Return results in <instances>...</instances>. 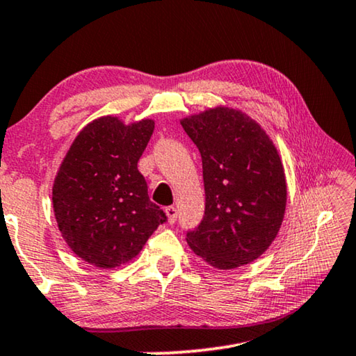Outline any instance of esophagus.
Masks as SVG:
<instances>
[{"instance_id": "1", "label": "esophagus", "mask_w": 356, "mask_h": 356, "mask_svg": "<svg viewBox=\"0 0 356 356\" xmlns=\"http://www.w3.org/2000/svg\"><path fill=\"white\" fill-rule=\"evenodd\" d=\"M165 212H166V217H168V222L169 223L176 222V220H177V209L176 207L169 206V207L165 209Z\"/></svg>"}]
</instances>
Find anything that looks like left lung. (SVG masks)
I'll use <instances>...</instances> for the list:
<instances>
[{"label": "left lung", "instance_id": "8db88e82", "mask_svg": "<svg viewBox=\"0 0 356 356\" xmlns=\"http://www.w3.org/2000/svg\"><path fill=\"white\" fill-rule=\"evenodd\" d=\"M180 125L202 160L206 209L190 249L217 269L255 261L284 222L286 180L279 152L252 117L217 106L188 115Z\"/></svg>", "mask_w": 356, "mask_h": 356}]
</instances>
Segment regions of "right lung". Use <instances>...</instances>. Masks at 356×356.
Instances as JSON below:
<instances>
[{
	"mask_svg": "<svg viewBox=\"0 0 356 356\" xmlns=\"http://www.w3.org/2000/svg\"><path fill=\"white\" fill-rule=\"evenodd\" d=\"M155 122L104 115L72 140L52 187L58 229L79 258L114 269L138 255L166 213L149 200L138 161Z\"/></svg>",
	"mask_w": 356,
	"mask_h": 356,
	"instance_id": "right-lung-1",
	"label": "right lung"
}]
</instances>
